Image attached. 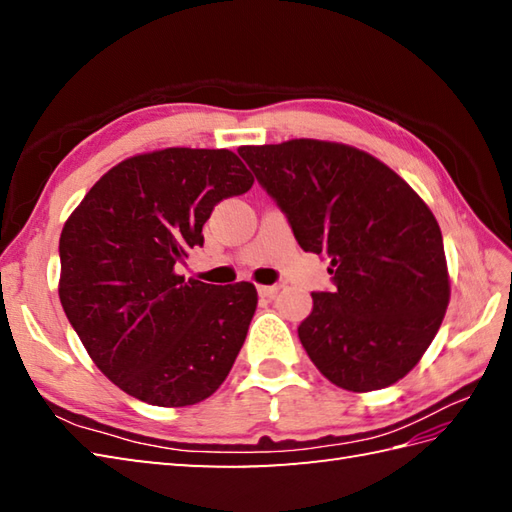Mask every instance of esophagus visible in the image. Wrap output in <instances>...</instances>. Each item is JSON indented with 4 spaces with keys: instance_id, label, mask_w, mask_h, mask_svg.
Segmentation results:
<instances>
[{
    "instance_id": "obj_1",
    "label": "esophagus",
    "mask_w": 512,
    "mask_h": 512,
    "mask_svg": "<svg viewBox=\"0 0 512 512\" xmlns=\"http://www.w3.org/2000/svg\"><path fill=\"white\" fill-rule=\"evenodd\" d=\"M257 292H259V297L273 299L279 292V286H257Z\"/></svg>"
}]
</instances>
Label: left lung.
<instances>
[{"label": "left lung", "mask_w": 512, "mask_h": 512, "mask_svg": "<svg viewBox=\"0 0 512 512\" xmlns=\"http://www.w3.org/2000/svg\"><path fill=\"white\" fill-rule=\"evenodd\" d=\"M239 156L286 213L306 253L328 255L332 292H312L299 339L347 391L394 385L438 334L451 286L440 226L420 195L365 151L295 138Z\"/></svg>", "instance_id": "left-lung-1"}]
</instances>
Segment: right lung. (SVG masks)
<instances>
[{"label": "right lung", "instance_id": "obj_1", "mask_svg": "<svg viewBox=\"0 0 512 512\" xmlns=\"http://www.w3.org/2000/svg\"><path fill=\"white\" fill-rule=\"evenodd\" d=\"M255 178L233 151L169 147L118 162L59 239V299L94 365L147 405L187 407L224 383L257 290L184 281L213 206Z\"/></svg>", "mask_w": 512, "mask_h": 512}]
</instances>
